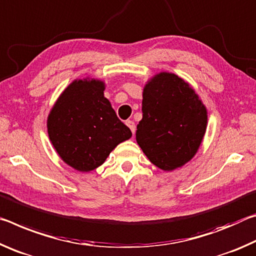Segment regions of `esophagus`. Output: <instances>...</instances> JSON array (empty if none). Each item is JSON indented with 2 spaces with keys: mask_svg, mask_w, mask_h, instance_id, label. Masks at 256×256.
Wrapping results in <instances>:
<instances>
[{
  "mask_svg": "<svg viewBox=\"0 0 256 256\" xmlns=\"http://www.w3.org/2000/svg\"><path fill=\"white\" fill-rule=\"evenodd\" d=\"M126 124L128 126L129 129H130L132 134H135V132H136V126H135V122H134V121L127 120V121H126Z\"/></svg>",
  "mask_w": 256,
  "mask_h": 256,
  "instance_id": "1",
  "label": "esophagus"
}]
</instances>
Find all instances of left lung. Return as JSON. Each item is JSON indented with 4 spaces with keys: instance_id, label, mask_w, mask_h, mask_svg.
Here are the masks:
<instances>
[{
    "instance_id": "left-lung-1",
    "label": "left lung",
    "mask_w": 256,
    "mask_h": 256,
    "mask_svg": "<svg viewBox=\"0 0 256 256\" xmlns=\"http://www.w3.org/2000/svg\"><path fill=\"white\" fill-rule=\"evenodd\" d=\"M142 111L136 140L148 160L164 171L190 161L206 130L208 112L190 84L174 74H156L144 87Z\"/></svg>"
}]
</instances>
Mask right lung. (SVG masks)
<instances>
[{
    "label": "right lung",
    "mask_w": 256,
    "mask_h": 256,
    "mask_svg": "<svg viewBox=\"0 0 256 256\" xmlns=\"http://www.w3.org/2000/svg\"><path fill=\"white\" fill-rule=\"evenodd\" d=\"M106 85L98 79L74 80L54 104L48 118L50 140L66 164L88 172L103 164L132 132L119 120Z\"/></svg>",
    "instance_id": "add662e5"
}]
</instances>
